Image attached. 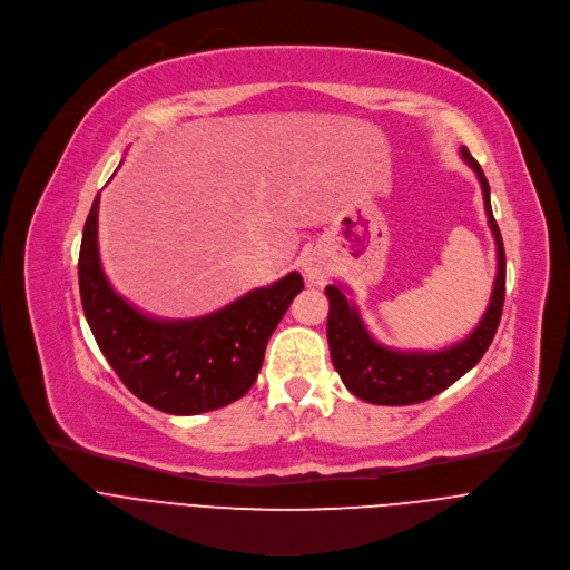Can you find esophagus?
Wrapping results in <instances>:
<instances>
[{
    "label": "esophagus",
    "instance_id": "esophagus-1",
    "mask_svg": "<svg viewBox=\"0 0 570 570\" xmlns=\"http://www.w3.org/2000/svg\"><path fill=\"white\" fill-rule=\"evenodd\" d=\"M303 273H305L307 282H312V284H323L325 277H327V265H325L323 258H318V256L312 254V256H307L305 263H303Z\"/></svg>",
    "mask_w": 570,
    "mask_h": 570
}]
</instances>
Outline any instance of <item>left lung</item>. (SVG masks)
I'll return each mask as SVG.
<instances>
[{
  "label": "left lung",
  "mask_w": 570,
  "mask_h": 570,
  "mask_svg": "<svg viewBox=\"0 0 570 570\" xmlns=\"http://www.w3.org/2000/svg\"><path fill=\"white\" fill-rule=\"evenodd\" d=\"M460 155L478 175V183H481L488 224L497 243V279L490 305L481 323L475 325V331L466 340L441 351H395L381 346L367 333L361 314H357L353 303L346 301L344 291L335 284L325 286V295L331 301L327 344H331L333 365L348 391L370 404L404 406L439 395L448 385H453L460 376H464L471 367H475V363L490 348L499 327L505 295L503 239L492 215L490 185L483 168L469 155L466 147H460Z\"/></svg>",
  "instance_id": "8db88e82"
}]
</instances>
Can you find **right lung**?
Here are the masks:
<instances>
[{"label": "right lung", "mask_w": 570, "mask_h": 570, "mask_svg": "<svg viewBox=\"0 0 570 570\" xmlns=\"http://www.w3.org/2000/svg\"><path fill=\"white\" fill-rule=\"evenodd\" d=\"M99 196L89 209L78 284L85 318L106 361L145 404L173 415L228 406L254 385L269 335L303 291L301 273L254 288L198 318H153L117 295L99 258Z\"/></svg>", "instance_id": "add662e5"}]
</instances>
